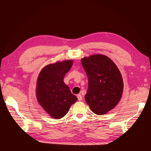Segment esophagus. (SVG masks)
Instances as JSON below:
<instances>
[{"instance_id": "esophagus-1", "label": "esophagus", "mask_w": 151, "mask_h": 151, "mask_svg": "<svg viewBox=\"0 0 151 151\" xmlns=\"http://www.w3.org/2000/svg\"><path fill=\"white\" fill-rule=\"evenodd\" d=\"M77 98L78 101H82V96L81 94L77 95Z\"/></svg>"}]
</instances>
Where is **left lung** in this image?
Segmentation results:
<instances>
[{
	"label": "left lung",
	"instance_id": "1",
	"mask_svg": "<svg viewBox=\"0 0 151 151\" xmlns=\"http://www.w3.org/2000/svg\"><path fill=\"white\" fill-rule=\"evenodd\" d=\"M88 78L85 100L93 113L103 115L119 102L123 91L121 74L110 58L95 54L81 59Z\"/></svg>",
	"mask_w": 151,
	"mask_h": 151
}]
</instances>
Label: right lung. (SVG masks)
Masks as SVG:
<instances>
[{"label":"right lung","instance_id":"1","mask_svg":"<svg viewBox=\"0 0 151 151\" xmlns=\"http://www.w3.org/2000/svg\"><path fill=\"white\" fill-rule=\"evenodd\" d=\"M73 61L64 60L47 65L38 76L36 97L39 104L50 116L58 119L67 114L77 97L63 82Z\"/></svg>","mask_w":151,"mask_h":151}]
</instances>
